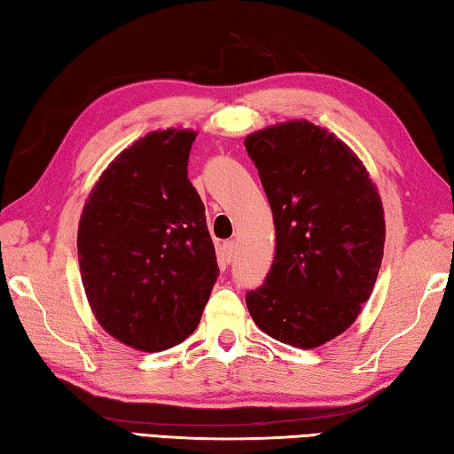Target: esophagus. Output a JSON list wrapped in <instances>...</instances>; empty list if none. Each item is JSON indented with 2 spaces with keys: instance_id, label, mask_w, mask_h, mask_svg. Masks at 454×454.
<instances>
[{
  "instance_id": "1",
  "label": "esophagus",
  "mask_w": 454,
  "mask_h": 454,
  "mask_svg": "<svg viewBox=\"0 0 454 454\" xmlns=\"http://www.w3.org/2000/svg\"><path fill=\"white\" fill-rule=\"evenodd\" d=\"M222 254H224L226 262H230V260H232L234 254H236V244L232 240H228V242L222 244Z\"/></svg>"
}]
</instances>
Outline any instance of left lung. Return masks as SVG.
Instances as JSON below:
<instances>
[{"label": "left lung", "mask_w": 454, "mask_h": 454, "mask_svg": "<svg viewBox=\"0 0 454 454\" xmlns=\"http://www.w3.org/2000/svg\"><path fill=\"white\" fill-rule=\"evenodd\" d=\"M244 145L276 230L272 268L246 306L276 340L322 347L372 294L387 238L379 190L356 153L309 120L258 129Z\"/></svg>", "instance_id": "1"}]
</instances>
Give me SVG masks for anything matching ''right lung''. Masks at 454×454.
I'll return each mask as SVG.
<instances>
[{"label": "right lung", "mask_w": 454, "mask_h": 454, "mask_svg": "<svg viewBox=\"0 0 454 454\" xmlns=\"http://www.w3.org/2000/svg\"><path fill=\"white\" fill-rule=\"evenodd\" d=\"M194 129L150 132L112 160L78 226L80 274L107 334L142 352L194 333L214 282L216 252L188 180Z\"/></svg>", "instance_id": "obj_1"}]
</instances>
